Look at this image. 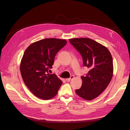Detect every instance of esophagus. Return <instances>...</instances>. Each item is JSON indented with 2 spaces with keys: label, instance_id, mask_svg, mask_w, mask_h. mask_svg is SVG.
I'll return each instance as SVG.
<instances>
[{
  "label": "esophagus",
  "instance_id": "1",
  "mask_svg": "<svg viewBox=\"0 0 130 130\" xmlns=\"http://www.w3.org/2000/svg\"><path fill=\"white\" fill-rule=\"evenodd\" d=\"M74 78V76H71L69 78H67V79H66V81H70L71 80H72V79H73Z\"/></svg>",
  "mask_w": 130,
  "mask_h": 130
}]
</instances>
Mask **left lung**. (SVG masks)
<instances>
[{
	"label": "left lung",
	"mask_w": 130,
	"mask_h": 130,
	"mask_svg": "<svg viewBox=\"0 0 130 130\" xmlns=\"http://www.w3.org/2000/svg\"><path fill=\"white\" fill-rule=\"evenodd\" d=\"M70 44L81 54L84 66L90 68L85 76H82V84L76 89L82 98L91 100L97 98L109 84L113 75L112 55L107 48L89 38H74Z\"/></svg>",
	"instance_id": "obj_1"
}]
</instances>
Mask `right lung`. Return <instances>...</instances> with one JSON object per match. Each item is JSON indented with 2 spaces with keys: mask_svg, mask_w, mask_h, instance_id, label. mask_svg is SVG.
I'll use <instances>...</instances> for the list:
<instances>
[{
  "mask_svg": "<svg viewBox=\"0 0 130 130\" xmlns=\"http://www.w3.org/2000/svg\"><path fill=\"white\" fill-rule=\"evenodd\" d=\"M66 43L65 40L45 39L32 43L26 49L21 62V75L26 85L37 97L49 100L57 94L63 82L48 70L52 67L55 55Z\"/></svg>",
  "mask_w": 130,
  "mask_h": 130,
  "instance_id": "add662e5",
  "label": "right lung"
}]
</instances>
